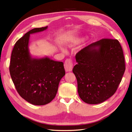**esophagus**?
Returning <instances> with one entry per match:
<instances>
[{"instance_id":"1","label":"esophagus","mask_w":132,"mask_h":132,"mask_svg":"<svg viewBox=\"0 0 132 132\" xmlns=\"http://www.w3.org/2000/svg\"><path fill=\"white\" fill-rule=\"evenodd\" d=\"M73 62L70 59H68L65 61L64 63V68L66 72L71 71L73 69Z\"/></svg>"}]
</instances>
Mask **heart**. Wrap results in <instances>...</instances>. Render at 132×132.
<instances>
[{
	"mask_svg": "<svg viewBox=\"0 0 132 132\" xmlns=\"http://www.w3.org/2000/svg\"><path fill=\"white\" fill-rule=\"evenodd\" d=\"M84 37H77L75 38H73L72 39H71V40L68 41V42H67V43L65 44V45L67 47L71 48L75 46V45H78L79 43L84 40ZM61 50L62 51L64 52V50L63 49H61Z\"/></svg>",
	"mask_w": 132,
	"mask_h": 132,
	"instance_id": "b5f03b06",
	"label": "heart"
}]
</instances>
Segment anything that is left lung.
I'll return each instance as SVG.
<instances>
[{"label":"left lung","instance_id":"1","mask_svg":"<svg viewBox=\"0 0 132 132\" xmlns=\"http://www.w3.org/2000/svg\"><path fill=\"white\" fill-rule=\"evenodd\" d=\"M73 69L79 97L89 104L106 101L116 91L126 69L122 47L117 39H101L75 55Z\"/></svg>","mask_w":132,"mask_h":132}]
</instances>
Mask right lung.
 Here are the masks:
<instances>
[{
  "mask_svg": "<svg viewBox=\"0 0 132 132\" xmlns=\"http://www.w3.org/2000/svg\"><path fill=\"white\" fill-rule=\"evenodd\" d=\"M47 28H35L27 32L16 42L11 55L9 71L16 89L22 98L34 105H45L52 101L65 74L63 62L30 54V35Z\"/></svg>",
  "mask_w": 132,
  "mask_h": 132,
  "instance_id": "obj_1",
  "label": "right lung"
}]
</instances>
